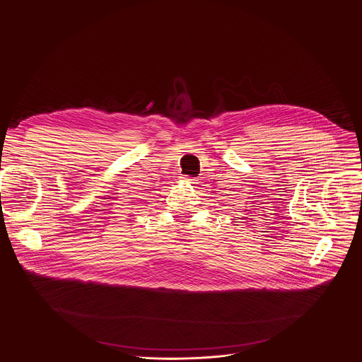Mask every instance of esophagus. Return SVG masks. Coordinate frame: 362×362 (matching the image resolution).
I'll return each instance as SVG.
<instances>
[{"mask_svg":"<svg viewBox=\"0 0 362 362\" xmlns=\"http://www.w3.org/2000/svg\"><path fill=\"white\" fill-rule=\"evenodd\" d=\"M182 180H183L185 183H194V179H193V177H190V176H183V177H182Z\"/></svg>","mask_w":362,"mask_h":362,"instance_id":"34e87169","label":"esophagus"}]
</instances>
